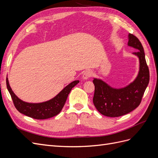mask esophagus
<instances>
[{
	"label": "esophagus",
	"instance_id": "34e87169",
	"mask_svg": "<svg viewBox=\"0 0 158 158\" xmlns=\"http://www.w3.org/2000/svg\"><path fill=\"white\" fill-rule=\"evenodd\" d=\"M92 76V73L90 70H87L84 73L83 75H82V78L84 80H88V78H89L91 76Z\"/></svg>",
	"mask_w": 158,
	"mask_h": 158
}]
</instances>
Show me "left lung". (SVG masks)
I'll use <instances>...</instances> for the list:
<instances>
[{"label":"left lung","mask_w":158,"mask_h":158,"mask_svg":"<svg viewBox=\"0 0 158 158\" xmlns=\"http://www.w3.org/2000/svg\"><path fill=\"white\" fill-rule=\"evenodd\" d=\"M128 45L136 51L132 52L139 59V71L135 80L121 88H113L99 78H94L95 92L93 102L103 115L117 117L131 112L139 106L150 80L144 48L138 38L129 33Z\"/></svg>","instance_id":"obj_1"}]
</instances>
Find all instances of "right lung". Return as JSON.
I'll use <instances>...</instances> for the list:
<instances>
[{"label": "right lung", "mask_w": 158, "mask_h": 158, "mask_svg": "<svg viewBox=\"0 0 158 158\" xmlns=\"http://www.w3.org/2000/svg\"><path fill=\"white\" fill-rule=\"evenodd\" d=\"M79 83L74 80L62 89L55 97L41 103H28L22 101L14 93L8 79L6 78V86L12 99L14 106L20 113L35 119H47L56 116L63 108L71 89Z\"/></svg>", "instance_id": "obj_1"}]
</instances>
